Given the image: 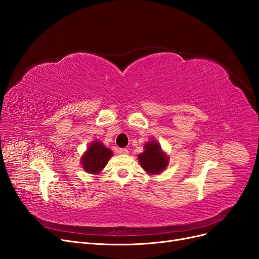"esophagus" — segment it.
Wrapping results in <instances>:
<instances>
[{
    "label": "esophagus",
    "instance_id": "esophagus-1",
    "mask_svg": "<svg viewBox=\"0 0 259 259\" xmlns=\"http://www.w3.org/2000/svg\"><path fill=\"white\" fill-rule=\"evenodd\" d=\"M119 152H120L121 154H127V153H128V150H127V149H125V148H121L120 150H119Z\"/></svg>",
    "mask_w": 259,
    "mask_h": 259
}]
</instances>
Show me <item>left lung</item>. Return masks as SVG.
Here are the masks:
<instances>
[{"instance_id": "obj_1", "label": "left lung", "mask_w": 259, "mask_h": 259, "mask_svg": "<svg viewBox=\"0 0 259 259\" xmlns=\"http://www.w3.org/2000/svg\"><path fill=\"white\" fill-rule=\"evenodd\" d=\"M140 164L145 170L150 174H159L167 166L168 159L161 150V146L156 142H148L145 151L138 155Z\"/></svg>"}]
</instances>
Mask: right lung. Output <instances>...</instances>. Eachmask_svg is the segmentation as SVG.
I'll return each mask as SVG.
<instances>
[{
    "mask_svg": "<svg viewBox=\"0 0 259 259\" xmlns=\"http://www.w3.org/2000/svg\"><path fill=\"white\" fill-rule=\"evenodd\" d=\"M111 155L110 149L106 148L100 142H94L82 158V165L88 173L97 174L106 166Z\"/></svg>",
    "mask_w": 259,
    "mask_h": 259,
    "instance_id": "right-lung-1",
    "label": "right lung"
}]
</instances>
